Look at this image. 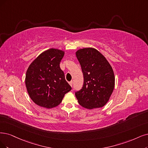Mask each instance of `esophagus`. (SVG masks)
Returning <instances> with one entry per match:
<instances>
[{"label":"esophagus","instance_id":"obj_1","mask_svg":"<svg viewBox=\"0 0 148 148\" xmlns=\"http://www.w3.org/2000/svg\"><path fill=\"white\" fill-rule=\"evenodd\" d=\"M69 84L71 86H73V81H71L69 82Z\"/></svg>","mask_w":148,"mask_h":148}]
</instances>
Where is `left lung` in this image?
<instances>
[{
	"label": "left lung",
	"mask_w": 148,
	"mask_h": 148,
	"mask_svg": "<svg viewBox=\"0 0 148 148\" xmlns=\"http://www.w3.org/2000/svg\"><path fill=\"white\" fill-rule=\"evenodd\" d=\"M84 74L82 88L75 93L79 104L87 109L101 108L108 102L114 88V74L108 60L93 47L75 52Z\"/></svg>",
	"instance_id": "obj_1"
}]
</instances>
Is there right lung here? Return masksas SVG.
Here are the masks:
<instances>
[{"label": "right lung", "mask_w": 148, "mask_h": 148, "mask_svg": "<svg viewBox=\"0 0 148 148\" xmlns=\"http://www.w3.org/2000/svg\"><path fill=\"white\" fill-rule=\"evenodd\" d=\"M64 51L51 48L40 54L27 70L25 82L31 99L40 107L52 108L71 90L60 63Z\"/></svg>", "instance_id": "1"}]
</instances>
